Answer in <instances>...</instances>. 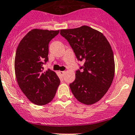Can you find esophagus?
Wrapping results in <instances>:
<instances>
[{
  "instance_id": "1",
  "label": "esophagus",
  "mask_w": 135,
  "mask_h": 135,
  "mask_svg": "<svg viewBox=\"0 0 135 135\" xmlns=\"http://www.w3.org/2000/svg\"><path fill=\"white\" fill-rule=\"evenodd\" d=\"M59 73H60V74H61V75H63V74L65 73V71H59Z\"/></svg>"
}]
</instances>
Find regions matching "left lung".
Here are the masks:
<instances>
[{
  "label": "left lung",
  "instance_id": "8db88e82",
  "mask_svg": "<svg viewBox=\"0 0 135 135\" xmlns=\"http://www.w3.org/2000/svg\"><path fill=\"white\" fill-rule=\"evenodd\" d=\"M60 35L69 42L78 61L84 62L76 71L75 80L69 85L72 93L87 105L97 103L114 79V54L109 42L101 32L86 25L61 30Z\"/></svg>",
  "mask_w": 135,
  "mask_h": 135
}]
</instances>
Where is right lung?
Instances as JSON below:
<instances>
[{"instance_id": "add662e5", "label": "right lung", "mask_w": 135, "mask_h": 135, "mask_svg": "<svg viewBox=\"0 0 135 135\" xmlns=\"http://www.w3.org/2000/svg\"><path fill=\"white\" fill-rule=\"evenodd\" d=\"M59 31L31 30L23 38L16 50L15 73L23 93L32 103L45 105L53 100L60 84L54 71H44L48 61L49 43Z\"/></svg>"}]
</instances>
